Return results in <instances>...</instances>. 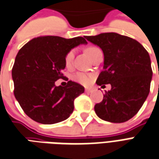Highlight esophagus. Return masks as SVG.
<instances>
[{
    "instance_id": "34e87169",
    "label": "esophagus",
    "mask_w": 159,
    "mask_h": 159,
    "mask_svg": "<svg viewBox=\"0 0 159 159\" xmlns=\"http://www.w3.org/2000/svg\"><path fill=\"white\" fill-rule=\"evenodd\" d=\"M92 91H93V90H92V89H85V92L87 93H92Z\"/></svg>"
}]
</instances>
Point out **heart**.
<instances>
[{"instance_id":"1","label":"heart","mask_w":159,"mask_h":159,"mask_svg":"<svg viewBox=\"0 0 159 159\" xmlns=\"http://www.w3.org/2000/svg\"><path fill=\"white\" fill-rule=\"evenodd\" d=\"M99 50L96 47H89L86 49V53L88 54V56L92 58V56H93L96 51ZM74 58V50H71L70 51H68L66 53V55L65 56V65L67 68H70L72 65V61H73ZM71 78L73 80L74 82L79 83L81 85L83 86H89L90 83H92L93 81V75L92 74H87L83 73V72H76L71 76Z\"/></svg>"}]
</instances>
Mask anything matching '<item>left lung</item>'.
<instances>
[{"label": "left lung", "instance_id": "8db88e82", "mask_svg": "<svg viewBox=\"0 0 159 159\" xmlns=\"http://www.w3.org/2000/svg\"><path fill=\"white\" fill-rule=\"evenodd\" d=\"M85 39L99 47L104 56L103 70L96 83L111 85L102 102L95 104V113L105 121H127L139 111L149 94L152 70L148 52L136 39L116 33Z\"/></svg>", "mask_w": 159, "mask_h": 159}]
</instances>
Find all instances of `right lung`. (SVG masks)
I'll use <instances>...</instances> for the list:
<instances>
[{
    "instance_id": "right-lung-1",
    "label": "right lung",
    "mask_w": 159,
    "mask_h": 159,
    "mask_svg": "<svg viewBox=\"0 0 159 159\" xmlns=\"http://www.w3.org/2000/svg\"><path fill=\"white\" fill-rule=\"evenodd\" d=\"M87 43L83 37L43 36L33 39L20 49L11 70L14 95L32 120L56 124L73 112L74 99L84 93V88L72 81L66 87L56 86V82L64 77L61 70L66 67V53Z\"/></svg>"
}]
</instances>
